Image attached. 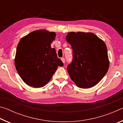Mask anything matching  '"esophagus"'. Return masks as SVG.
<instances>
[{
    "instance_id": "34e87169",
    "label": "esophagus",
    "mask_w": 123,
    "mask_h": 123,
    "mask_svg": "<svg viewBox=\"0 0 123 123\" xmlns=\"http://www.w3.org/2000/svg\"><path fill=\"white\" fill-rule=\"evenodd\" d=\"M61 60H62V62H63V63H65V59H64V57L61 58Z\"/></svg>"
}]
</instances>
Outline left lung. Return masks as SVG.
Returning <instances> with one entry per match:
<instances>
[{"label": "left lung", "mask_w": 123, "mask_h": 123, "mask_svg": "<svg viewBox=\"0 0 123 123\" xmlns=\"http://www.w3.org/2000/svg\"><path fill=\"white\" fill-rule=\"evenodd\" d=\"M66 41L73 50L67 71L79 88H89L98 84L109 68L105 43L93 33L69 32Z\"/></svg>", "instance_id": "left-lung-1"}]
</instances>
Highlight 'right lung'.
Segmentation results:
<instances>
[{
	"label": "right lung",
	"instance_id": "1",
	"mask_svg": "<svg viewBox=\"0 0 123 123\" xmlns=\"http://www.w3.org/2000/svg\"><path fill=\"white\" fill-rule=\"evenodd\" d=\"M56 34L46 30L32 31L20 39L14 64L18 74L29 86L40 88L48 82L58 66L63 63L50 44Z\"/></svg>",
	"mask_w": 123,
	"mask_h": 123
}]
</instances>
